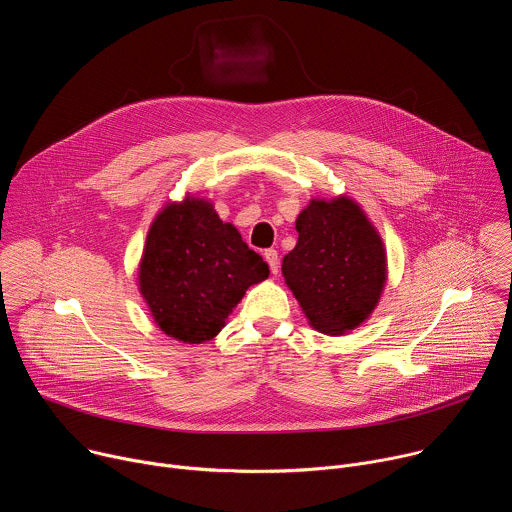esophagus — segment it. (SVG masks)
Returning <instances> with one entry per match:
<instances>
[{
	"label": "esophagus",
	"instance_id": "obj_1",
	"mask_svg": "<svg viewBox=\"0 0 512 512\" xmlns=\"http://www.w3.org/2000/svg\"><path fill=\"white\" fill-rule=\"evenodd\" d=\"M263 257H265V261L269 263L271 273L277 275V273H279V253H277L275 249H267V251L263 253Z\"/></svg>",
	"mask_w": 512,
	"mask_h": 512
}]
</instances>
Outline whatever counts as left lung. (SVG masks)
Segmentation results:
<instances>
[{"instance_id":"left-lung-1","label":"left lung","mask_w":512,"mask_h":512,"mask_svg":"<svg viewBox=\"0 0 512 512\" xmlns=\"http://www.w3.org/2000/svg\"><path fill=\"white\" fill-rule=\"evenodd\" d=\"M295 249L283 277L309 323L329 335L358 327L386 283V251L360 207L339 197L315 199L297 217Z\"/></svg>"}]
</instances>
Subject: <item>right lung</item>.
Wrapping results in <instances>:
<instances>
[{
    "label": "right lung",
    "mask_w": 512,
    "mask_h": 512,
    "mask_svg": "<svg viewBox=\"0 0 512 512\" xmlns=\"http://www.w3.org/2000/svg\"><path fill=\"white\" fill-rule=\"evenodd\" d=\"M269 265L199 199L168 205L152 223L140 263V293L160 329L185 344L213 339Z\"/></svg>",
    "instance_id": "add662e5"
}]
</instances>
